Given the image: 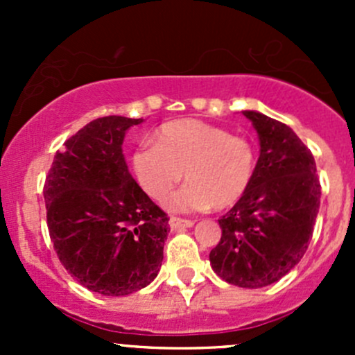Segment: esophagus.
Returning a JSON list of instances; mask_svg holds the SVG:
<instances>
[{
  "mask_svg": "<svg viewBox=\"0 0 355 355\" xmlns=\"http://www.w3.org/2000/svg\"><path fill=\"white\" fill-rule=\"evenodd\" d=\"M170 228L171 230H182V228H191L194 225V221L191 220H184V218H177V216H171L170 218Z\"/></svg>",
  "mask_w": 355,
  "mask_h": 355,
  "instance_id": "esophagus-1",
  "label": "esophagus"
}]
</instances>
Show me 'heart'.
Listing matches in <instances>:
<instances>
[{
    "label": "heart",
    "mask_w": 355,
    "mask_h": 355,
    "mask_svg": "<svg viewBox=\"0 0 355 355\" xmlns=\"http://www.w3.org/2000/svg\"><path fill=\"white\" fill-rule=\"evenodd\" d=\"M254 149L244 137L225 128L185 118L161 125L153 146L132 156L135 177L146 192L163 202L182 178L189 180L166 206L175 213H192L237 202L254 173Z\"/></svg>",
    "instance_id": "obj_1"
}]
</instances>
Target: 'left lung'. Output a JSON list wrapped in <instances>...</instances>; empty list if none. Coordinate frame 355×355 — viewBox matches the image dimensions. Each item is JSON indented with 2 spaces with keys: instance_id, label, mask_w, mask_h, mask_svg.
I'll use <instances>...</instances> for the list:
<instances>
[{
  "instance_id": "obj_1",
  "label": "left lung",
  "mask_w": 355,
  "mask_h": 355,
  "mask_svg": "<svg viewBox=\"0 0 355 355\" xmlns=\"http://www.w3.org/2000/svg\"><path fill=\"white\" fill-rule=\"evenodd\" d=\"M259 139V159L241 199L218 220L209 252L221 280L242 288L275 284L302 259L320 211L316 163L295 132L254 110L242 111Z\"/></svg>"
}]
</instances>
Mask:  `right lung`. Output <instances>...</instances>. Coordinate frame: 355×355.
Returning a JSON list of instances; mask_svg holds the SVG:
<instances>
[{
  "label": "right lung",
  "mask_w": 355,
  "mask_h": 355,
  "mask_svg": "<svg viewBox=\"0 0 355 355\" xmlns=\"http://www.w3.org/2000/svg\"><path fill=\"white\" fill-rule=\"evenodd\" d=\"M142 118L92 120L56 153L44 184L49 237L80 285L121 297L157 277L168 216L132 178L125 134Z\"/></svg>",
  "instance_id": "add662e5"
}]
</instances>
